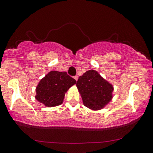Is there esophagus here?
I'll return each mask as SVG.
<instances>
[{
  "label": "esophagus",
  "mask_w": 153,
  "mask_h": 153,
  "mask_svg": "<svg viewBox=\"0 0 153 153\" xmlns=\"http://www.w3.org/2000/svg\"><path fill=\"white\" fill-rule=\"evenodd\" d=\"M74 79L77 81V80H78V75H75V76L74 77Z\"/></svg>",
  "instance_id": "obj_1"
}]
</instances>
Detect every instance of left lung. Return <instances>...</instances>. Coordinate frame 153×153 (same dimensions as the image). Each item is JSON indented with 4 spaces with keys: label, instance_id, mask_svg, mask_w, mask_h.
I'll use <instances>...</instances> for the list:
<instances>
[{
    "label": "left lung",
    "instance_id": "left-lung-1",
    "mask_svg": "<svg viewBox=\"0 0 153 153\" xmlns=\"http://www.w3.org/2000/svg\"><path fill=\"white\" fill-rule=\"evenodd\" d=\"M76 86L84 106L93 111L102 109L113 99V85L94 70L79 77Z\"/></svg>",
    "mask_w": 153,
    "mask_h": 153
}]
</instances>
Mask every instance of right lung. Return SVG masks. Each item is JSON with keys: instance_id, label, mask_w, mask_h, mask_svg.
<instances>
[{"instance_id": "add662e5", "label": "right lung", "mask_w": 153, "mask_h": 153, "mask_svg": "<svg viewBox=\"0 0 153 153\" xmlns=\"http://www.w3.org/2000/svg\"><path fill=\"white\" fill-rule=\"evenodd\" d=\"M76 80L66 72L52 71L39 82L36 88V99L47 107L59 106L63 103L65 95Z\"/></svg>"}]
</instances>
